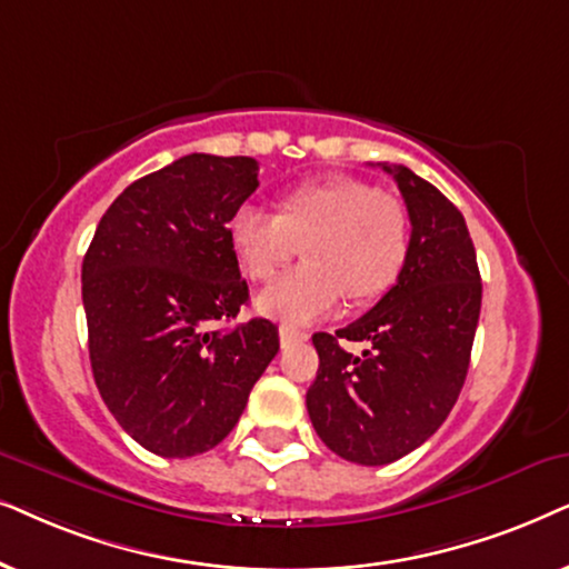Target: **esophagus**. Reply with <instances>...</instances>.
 Masks as SVG:
<instances>
[{"mask_svg":"<svg viewBox=\"0 0 569 569\" xmlns=\"http://www.w3.org/2000/svg\"><path fill=\"white\" fill-rule=\"evenodd\" d=\"M278 336H280V346H291V343H305V340L309 338L305 330H293V328H289V325H280V330H278Z\"/></svg>","mask_w":569,"mask_h":569,"instance_id":"34e87169","label":"esophagus"}]
</instances>
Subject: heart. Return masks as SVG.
Segmentation results:
<instances>
[{
  "label": "heart",
  "mask_w": 569,
  "mask_h": 569,
  "mask_svg": "<svg viewBox=\"0 0 569 569\" xmlns=\"http://www.w3.org/2000/svg\"><path fill=\"white\" fill-rule=\"evenodd\" d=\"M229 241L254 280L276 276L301 247L307 262L260 291L257 309L309 322L332 312L343 291L363 301L396 283L408 254V216L396 197L367 181L330 177L286 189L278 216L239 206L229 218Z\"/></svg>",
  "instance_id": "obj_1"
}]
</instances>
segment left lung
Segmentation results:
<instances>
[{
	"label": "left lung",
	"mask_w": 569,
	"mask_h": 569,
	"mask_svg": "<svg viewBox=\"0 0 569 569\" xmlns=\"http://www.w3.org/2000/svg\"><path fill=\"white\" fill-rule=\"evenodd\" d=\"M380 166L396 179L411 218L406 262L367 315L332 336L315 332L320 369L307 390L317 435L359 466L392 463L442 427L466 382L481 312L463 213L406 166ZM340 339L370 348L353 357Z\"/></svg>",
	"instance_id": "8db88e82"
}]
</instances>
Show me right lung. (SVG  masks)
Returning a JSON list of instances; mask_svg holds the SVG:
<instances>
[{
    "instance_id": "obj_1",
    "label": "right lung",
    "mask_w": 569,
    "mask_h": 569,
    "mask_svg": "<svg viewBox=\"0 0 569 569\" xmlns=\"http://www.w3.org/2000/svg\"><path fill=\"white\" fill-rule=\"evenodd\" d=\"M254 158L192 153L121 192L82 260L90 367L119 427L161 458L213 450L278 353L254 317L218 328L249 289L229 218L260 187Z\"/></svg>"
}]
</instances>
